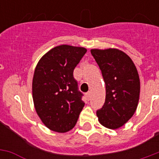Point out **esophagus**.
<instances>
[{"label":"esophagus","instance_id":"obj_1","mask_svg":"<svg viewBox=\"0 0 159 159\" xmlns=\"http://www.w3.org/2000/svg\"><path fill=\"white\" fill-rule=\"evenodd\" d=\"M87 99L90 100V98H91V92H87Z\"/></svg>","mask_w":159,"mask_h":159}]
</instances>
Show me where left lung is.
Wrapping results in <instances>:
<instances>
[{"instance_id":"1","label":"left lung","mask_w":159,"mask_h":159,"mask_svg":"<svg viewBox=\"0 0 159 159\" xmlns=\"http://www.w3.org/2000/svg\"><path fill=\"white\" fill-rule=\"evenodd\" d=\"M91 53L102 71L106 84V101L97 111L98 120L108 129L124 125L135 112L140 82L131 58L116 48L92 49Z\"/></svg>"}]
</instances>
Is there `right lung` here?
Segmentation results:
<instances>
[{
	"label": "right lung",
	"mask_w": 159,
	"mask_h": 159,
	"mask_svg": "<svg viewBox=\"0 0 159 159\" xmlns=\"http://www.w3.org/2000/svg\"><path fill=\"white\" fill-rule=\"evenodd\" d=\"M87 49L59 45L39 61L34 73L32 92L36 112L49 129L65 133L77 123L85 103L73 70Z\"/></svg>",
	"instance_id": "obj_1"
}]
</instances>
